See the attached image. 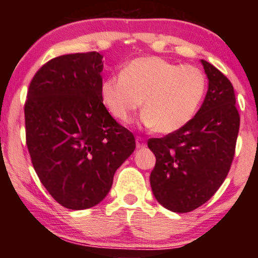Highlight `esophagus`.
<instances>
[{
    "instance_id": "34e87169",
    "label": "esophagus",
    "mask_w": 258,
    "mask_h": 258,
    "mask_svg": "<svg viewBox=\"0 0 258 258\" xmlns=\"http://www.w3.org/2000/svg\"><path fill=\"white\" fill-rule=\"evenodd\" d=\"M136 144H137L138 149H141V148L146 147V141H144V138L137 137V138H136Z\"/></svg>"
}]
</instances>
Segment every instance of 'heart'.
Returning a JSON list of instances; mask_svg holds the SVG:
<instances>
[{"label":"heart","instance_id":"heart-1","mask_svg":"<svg viewBox=\"0 0 258 258\" xmlns=\"http://www.w3.org/2000/svg\"><path fill=\"white\" fill-rule=\"evenodd\" d=\"M206 92V78L194 65H178L149 55L127 63L120 75L102 85V100L121 122L132 120L143 100L144 125L168 135L188 125L199 110Z\"/></svg>","mask_w":258,"mask_h":258}]
</instances>
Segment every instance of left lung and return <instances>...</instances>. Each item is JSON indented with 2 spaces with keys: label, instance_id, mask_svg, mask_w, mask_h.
I'll return each instance as SVG.
<instances>
[{
  "label": "left lung",
  "instance_id": "obj_1",
  "mask_svg": "<svg viewBox=\"0 0 258 258\" xmlns=\"http://www.w3.org/2000/svg\"><path fill=\"white\" fill-rule=\"evenodd\" d=\"M209 79L203 105L188 125L162 138H150L156 158L150 185L160 205L178 214L205 204L226 179L235 153L240 116L233 85L201 59Z\"/></svg>",
  "mask_w": 258,
  "mask_h": 258
}]
</instances>
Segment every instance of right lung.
<instances>
[{
    "label": "right lung",
    "instance_id": "obj_1",
    "mask_svg": "<svg viewBox=\"0 0 258 258\" xmlns=\"http://www.w3.org/2000/svg\"><path fill=\"white\" fill-rule=\"evenodd\" d=\"M102 60L98 52L53 58L35 74L26 96L32 166L53 199L70 210L104 199L136 148L132 132L103 104Z\"/></svg>",
    "mask_w": 258,
    "mask_h": 258
}]
</instances>
